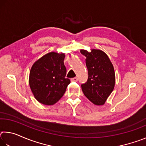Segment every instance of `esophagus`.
I'll list each match as a JSON object with an SVG mask.
<instances>
[{"label":"esophagus","instance_id":"esophagus-1","mask_svg":"<svg viewBox=\"0 0 146 146\" xmlns=\"http://www.w3.org/2000/svg\"><path fill=\"white\" fill-rule=\"evenodd\" d=\"M77 80H78V78L77 77H74V78L71 79V82H77Z\"/></svg>","mask_w":146,"mask_h":146}]
</instances>
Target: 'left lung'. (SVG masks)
<instances>
[{
	"label": "left lung",
	"mask_w": 146,
	"mask_h": 146,
	"mask_svg": "<svg viewBox=\"0 0 146 146\" xmlns=\"http://www.w3.org/2000/svg\"><path fill=\"white\" fill-rule=\"evenodd\" d=\"M80 53L86 57L88 71V81L81 86L82 90L93 104L102 106L115 87L114 68L107 54L100 49H80Z\"/></svg>",
	"instance_id": "left-lung-1"
}]
</instances>
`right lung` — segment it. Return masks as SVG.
Wrapping results in <instances>:
<instances>
[{
	"mask_svg": "<svg viewBox=\"0 0 146 146\" xmlns=\"http://www.w3.org/2000/svg\"><path fill=\"white\" fill-rule=\"evenodd\" d=\"M65 54L50 52L38 59L29 72V87L36 100L46 106L55 104L62 97L70 80L66 78Z\"/></svg>",
	"mask_w": 146,
	"mask_h": 146,
	"instance_id": "add662e5",
	"label": "right lung"
}]
</instances>
